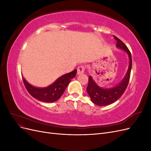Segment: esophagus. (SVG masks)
Segmentation results:
<instances>
[{
  "mask_svg": "<svg viewBox=\"0 0 151 151\" xmlns=\"http://www.w3.org/2000/svg\"><path fill=\"white\" fill-rule=\"evenodd\" d=\"M77 74H83L85 70V67L84 65H79L77 68Z\"/></svg>",
  "mask_w": 151,
  "mask_h": 151,
  "instance_id": "esophagus-1",
  "label": "esophagus"
}]
</instances>
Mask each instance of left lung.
<instances>
[{"mask_svg":"<svg viewBox=\"0 0 151 151\" xmlns=\"http://www.w3.org/2000/svg\"><path fill=\"white\" fill-rule=\"evenodd\" d=\"M113 36L114 38L117 41L116 47L125 50L129 54L130 58L129 69H128L124 79L122 80L121 83L116 86L110 89H103L100 88L94 83L91 76L89 77L88 85L87 87L86 91L89 96L91 101L98 106H106V105L115 102L124 93L128 84L129 83L132 65L131 53L126 45L122 42V40L115 36Z\"/></svg>","mask_w":151,"mask_h":151,"instance_id":"left-lung-1","label":"left lung"}]
</instances>
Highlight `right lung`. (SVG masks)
<instances>
[{
    "instance_id": "add662e5",
    "label": "right lung",
    "mask_w": 151,
    "mask_h": 151,
    "mask_svg": "<svg viewBox=\"0 0 151 151\" xmlns=\"http://www.w3.org/2000/svg\"><path fill=\"white\" fill-rule=\"evenodd\" d=\"M77 69L61 76L53 84L47 88H37L32 86L22 78L24 84L28 92L35 99L40 101L52 103L57 101L64 92L68 84L76 76Z\"/></svg>"
}]
</instances>
